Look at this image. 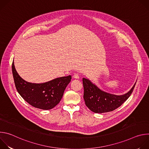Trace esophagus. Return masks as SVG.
<instances>
[{
	"label": "esophagus",
	"mask_w": 149,
	"mask_h": 149,
	"mask_svg": "<svg viewBox=\"0 0 149 149\" xmlns=\"http://www.w3.org/2000/svg\"><path fill=\"white\" fill-rule=\"evenodd\" d=\"M73 77H74V78H75V79H79V76L78 74H75L73 75Z\"/></svg>",
	"instance_id": "34e87169"
}]
</instances>
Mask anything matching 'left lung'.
Returning a JSON list of instances; mask_svg holds the SVG:
<instances>
[{"label":"left lung","instance_id":"8db88e82","mask_svg":"<svg viewBox=\"0 0 149 149\" xmlns=\"http://www.w3.org/2000/svg\"><path fill=\"white\" fill-rule=\"evenodd\" d=\"M82 82L85 103L95 113H107L119 107L130 96L136 83L129 92L118 95L102 91L88 78H83Z\"/></svg>","mask_w":149,"mask_h":149}]
</instances>
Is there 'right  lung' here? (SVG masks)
<instances>
[{
  "label": "right lung",
  "mask_w": 149,
  "mask_h": 149,
  "mask_svg": "<svg viewBox=\"0 0 149 149\" xmlns=\"http://www.w3.org/2000/svg\"><path fill=\"white\" fill-rule=\"evenodd\" d=\"M12 69L15 86L20 96L33 107L45 110L53 109L60 102L71 79V76L68 75L44 83H32L19 76L15 69L14 62Z\"/></svg>",
  "instance_id": "right-lung-1"
}]
</instances>
